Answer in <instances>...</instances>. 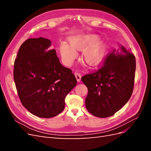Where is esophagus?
Here are the masks:
<instances>
[{
    "instance_id": "obj_1",
    "label": "esophagus",
    "mask_w": 151,
    "mask_h": 151,
    "mask_svg": "<svg viewBox=\"0 0 151 151\" xmlns=\"http://www.w3.org/2000/svg\"><path fill=\"white\" fill-rule=\"evenodd\" d=\"M74 74H75V76H76V79H77V81H78V82H79V81H81V74H79V72H76L74 73Z\"/></svg>"
}]
</instances>
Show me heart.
I'll return each instance as SVG.
<instances>
[{"label":"heart","instance_id":"obj_1","mask_svg":"<svg viewBox=\"0 0 151 151\" xmlns=\"http://www.w3.org/2000/svg\"><path fill=\"white\" fill-rule=\"evenodd\" d=\"M97 35H89L82 37L72 38L69 40L70 45L62 43L60 52L63 60L67 64H70L77 57L76 50H84L83 58L87 63L94 65L101 60L103 53L104 47L103 43L99 40Z\"/></svg>","mask_w":151,"mask_h":151}]
</instances>
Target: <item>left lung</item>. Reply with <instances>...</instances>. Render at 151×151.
Returning <instances> with one entry per match:
<instances>
[{
  "label": "left lung",
  "instance_id": "left-lung-1",
  "mask_svg": "<svg viewBox=\"0 0 151 151\" xmlns=\"http://www.w3.org/2000/svg\"><path fill=\"white\" fill-rule=\"evenodd\" d=\"M135 68L134 55L122 47L107 55L98 69L82 77L88 89V111L94 116L106 118L120 109L133 93Z\"/></svg>",
  "mask_w": 151,
  "mask_h": 151
}]
</instances>
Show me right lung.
I'll return each mask as SVG.
<instances>
[{"label":"right lung","instance_id":"obj_1","mask_svg":"<svg viewBox=\"0 0 151 151\" xmlns=\"http://www.w3.org/2000/svg\"><path fill=\"white\" fill-rule=\"evenodd\" d=\"M50 40L29 38L21 45L14 64V80L20 101L33 115L49 118L60 114L65 99L77 84L72 70L63 67Z\"/></svg>","mask_w":151,"mask_h":151}]
</instances>
